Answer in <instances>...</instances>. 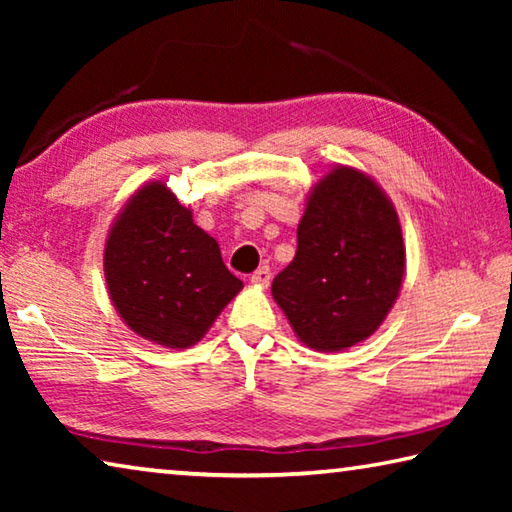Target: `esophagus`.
Returning <instances> with one entry per match:
<instances>
[{"instance_id":"esophagus-1","label":"esophagus","mask_w":512,"mask_h":512,"mask_svg":"<svg viewBox=\"0 0 512 512\" xmlns=\"http://www.w3.org/2000/svg\"><path fill=\"white\" fill-rule=\"evenodd\" d=\"M250 282H253L255 287H259V289H266L268 282H271V268H268V266L257 268L253 277H250Z\"/></svg>"}]
</instances>
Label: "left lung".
<instances>
[{
  "instance_id": "obj_1",
  "label": "left lung",
  "mask_w": 512,
  "mask_h": 512,
  "mask_svg": "<svg viewBox=\"0 0 512 512\" xmlns=\"http://www.w3.org/2000/svg\"><path fill=\"white\" fill-rule=\"evenodd\" d=\"M404 275L406 246L391 196L366 171L334 164L309 189L296 257L271 293L302 345L343 352L377 332Z\"/></svg>"
}]
</instances>
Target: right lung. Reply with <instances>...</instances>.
Masks as SVG:
<instances>
[{"instance_id": "add662e5", "label": "right lung", "mask_w": 512, "mask_h": 512, "mask_svg": "<svg viewBox=\"0 0 512 512\" xmlns=\"http://www.w3.org/2000/svg\"><path fill=\"white\" fill-rule=\"evenodd\" d=\"M110 302L126 327L171 350L192 348L244 282L225 268L216 239L194 223L164 180L128 196L103 246Z\"/></svg>"}]
</instances>
